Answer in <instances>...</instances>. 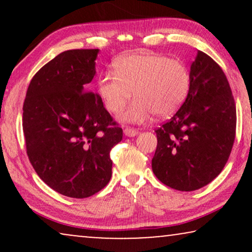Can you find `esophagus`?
I'll use <instances>...</instances> for the list:
<instances>
[{
  "label": "esophagus",
  "mask_w": 252,
  "mask_h": 252,
  "mask_svg": "<svg viewBox=\"0 0 252 252\" xmlns=\"http://www.w3.org/2000/svg\"><path fill=\"white\" fill-rule=\"evenodd\" d=\"M124 134L128 137H134L135 135H137V130L134 128H130V127H126V128L124 129Z\"/></svg>",
  "instance_id": "34e87169"
}]
</instances>
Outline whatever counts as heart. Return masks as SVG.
Returning a JSON list of instances; mask_svg holds the SVG:
<instances>
[{
  "instance_id": "heart-1",
  "label": "heart",
  "mask_w": 252,
  "mask_h": 252,
  "mask_svg": "<svg viewBox=\"0 0 252 252\" xmlns=\"http://www.w3.org/2000/svg\"><path fill=\"white\" fill-rule=\"evenodd\" d=\"M190 88V74L180 61L163 55L132 54L120 57L116 71L98 79V93L108 111L116 113L132 96L134 101L119 113L123 123L142 124L155 113L170 117L182 105Z\"/></svg>"
}]
</instances>
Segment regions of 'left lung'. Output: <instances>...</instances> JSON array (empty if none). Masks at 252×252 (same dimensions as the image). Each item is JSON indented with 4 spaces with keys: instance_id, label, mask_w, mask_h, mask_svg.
Segmentation results:
<instances>
[{
    "instance_id": "1",
    "label": "left lung",
    "mask_w": 252,
    "mask_h": 252,
    "mask_svg": "<svg viewBox=\"0 0 252 252\" xmlns=\"http://www.w3.org/2000/svg\"><path fill=\"white\" fill-rule=\"evenodd\" d=\"M189 74L184 104L156 130L158 143L151 161L158 180L181 191L196 190L218 177L236 129L235 103L221 67L198 50Z\"/></svg>"
}]
</instances>
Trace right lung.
I'll use <instances>...</instances> for the list:
<instances>
[{
  "instance_id": "right-lung-1",
  "label": "right lung",
  "mask_w": 252,
  "mask_h": 252,
  "mask_svg": "<svg viewBox=\"0 0 252 252\" xmlns=\"http://www.w3.org/2000/svg\"><path fill=\"white\" fill-rule=\"evenodd\" d=\"M98 49L57 55L30 82L23 106L27 156L60 194L86 198L108 185L110 151L123 139L97 93L91 92Z\"/></svg>"
}]
</instances>
